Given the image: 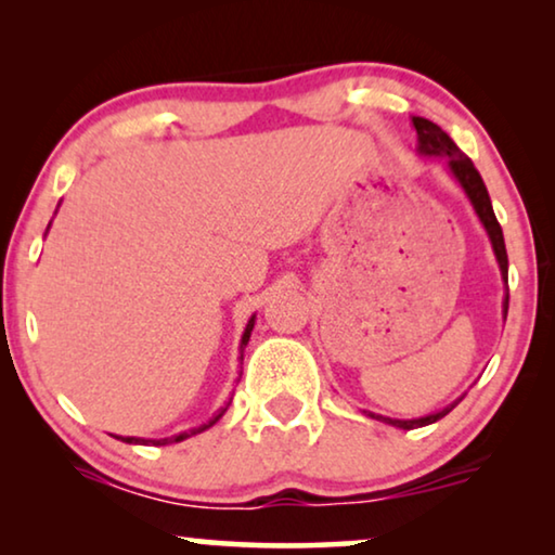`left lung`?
I'll return each instance as SVG.
<instances>
[{
  "mask_svg": "<svg viewBox=\"0 0 555 555\" xmlns=\"http://www.w3.org/2000/svg\"><path fill=\"white\" fill-rule=\"evenodd\" d=\"M412 126L416 131V151H420L422 156L444 158L447 169H450V173H452V179L457 181V184L462 186V192L467 194V199H469V204H473L477 219H480L485 232H488L492 253H495V260H498V268H500V275H503V283L507 287V253H505L503 230H500L495 211H492L490 194H488V189H485V181H482L480 173H477L475 164L469 162L465 154H462V151L457 149V143H454L450 135H447L437 124H431V120L422 118V116H412ZM505 315H507V293H505V300H503V318ZM460 401H462V397L454 399L450 406L439 409V412H435V414L420 416V420H391V416H382V414H374V412H366V414L371 416V420L391 424V427L414 429V427H427V424H435L437 420H442V416L450 414L452 409L460 404Z\"/></svg>",
  "mask_w": 555,
  "mask_h": 555,
  "instance_id": "left-lung-1",
  "label": "left lung"
}]
</instances>
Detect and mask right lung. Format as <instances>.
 Returning <instances> with one entry per match:
<instances>
[{
	"label": "right lung",
	"mask_w": 555,
	"mask_h": 555,
	"mask_svg": "<svg viewBox=\"0 0 555 555\" xmlns=\"http://www.w3.org/2000/svg\"><path fill=\"white\" fill-rule=\"evenodd\" d=\"M50 230V227H48ZM253 328H255V315L249 318L247 321V325H245V333H242V340H240V361H242V353H245V346H247V340H249V336H253ZM230 406V404H227ZM227 406L224 409H219V412L211 416L209 422H204V424H199V427H194V429H186V431H179V435H173V437H164V439H143V437H116V439H120V442H128V444H171V442H184L186 437H194V435H199V431H204V429H209V427H215V424L222 420V414L227 412Z\"/></svg>",
	"instance_id": "obj_1"
}]
</instances>
